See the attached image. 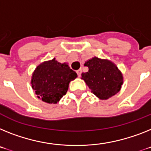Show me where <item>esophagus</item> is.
Returning a JSON list of instances; mask_svg holds the SVG:
<instances>
[{
    "label": "esophagus",
    "mask_w": 151,
    "mask_h": 151,
    "mask_svg": "<svg viewBox=\"0 0 151 151\" xmlns=\"http://www.w3.org/2000/svg\"><path fill=\"white\" fill-rule=\"evenodd\" d=\"M81 71H82L81 69H79V70H77V73H78V77H81Z\"/></svg>",
    "instance_id": "obj_1"
}]
</instances>
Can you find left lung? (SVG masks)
I'll return each mask as SVG.
<instances>
[{"label":"left lung","mask_w":151,"mask_h":151,"mask_svg":"<svg viewBox=\"0 0 151 151\" xmlns=\"http://www.w3.org/2000/svg\"><path fill=\"white\" fill-rule=\"evenodd\" d=\"M88 71L82 73V79L91 93L101 100H107L119 92L123 83V76L111 61L93 58L84 64Z\"/></svg>","instance_id":"1"}]
</instances>
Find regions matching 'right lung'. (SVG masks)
Masks as SVG:
<instances>
[{
	"label": "right lung",
	"instance_id": "1",
	"mask_svg": "<svg viewBox=\"0 0 151 151\" xmlns=\"http://www.w3.org/2000/svg\"><path fill=\"white\" fill-rule=\"evenodd\" d=\"M78 74L66 64H60L54 58L35 69L31 84L38 98L48 104H56L67 93L70 81Z\"/></svg>",
	"mask_w": 151,
	"mask_h": 151
}]
</instances>
